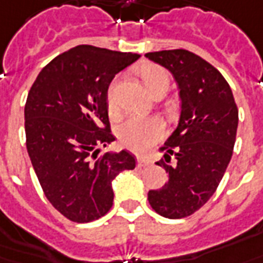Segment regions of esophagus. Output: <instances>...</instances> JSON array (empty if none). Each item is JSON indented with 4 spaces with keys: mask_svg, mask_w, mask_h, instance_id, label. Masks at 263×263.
I'll use <instances>...</instances> for the list:
<instances>
[{
    "mask_svg": "<svg viewBox=\"0 0 263 263\" xmlns=\"http://www.w3.org/2000/svg\"><path fill=\"white\" fill-rule=\"evenodd\" d=\"M138 161V166L139 167H145V166H149V164H152L151 159H147V157L145 156H139L137 159Z\"/></svg>",
    "mask_w": 263,
    "mask_h": 263,
    "instance_id": "34e87169",
    "label": "esophagus"
}]
</instances>
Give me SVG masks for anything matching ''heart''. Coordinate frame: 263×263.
Instances as JSON below:
<instances>
[{
    "instance_id": "1",
    "label": "heart",
    "mask_w": 263,
    "mask_h": 263,
    "mask_svg": "<svg viewBox=\"0 0 263 263\" xmlns=\"http://www.w3.org/2000/svg\"><path fill=\"white\" fill-rule=\"evenodd\" d=\"M141 78L143 85L152 95L164 90L170 85V75L164 68L147 64L141 69ZM116 85L112 83L108 93H107V103L108 110L111 114L117 112V102L114 96ZM118 139L122 146L131 149L134 152H143L147 147L155 145L157 141H160L164 135V124L156 117H129L121 125L118 126L117 131Z\"/></svg>"
}]
</instances>
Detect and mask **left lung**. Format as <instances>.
<instances>
[{
  "label": "left lung",
  "mask_w": 263,
  "mask_h": 263,
  "mask_svg": "<svg viewBox=\"0 0 263 263\" xmlns=\"http://www.w3.org/2000/svg\"><path fill=\"white\" fill-rule=\"evenodd\" d=\"M145 57L173 73L181 99L178 125L156 161L168 181L147 199L163 217L181 219L201 209L220 184L233 156L238 108L223 75L199 55L180 48Z\"/></svg>",
  "instance_id": "left-lung-1"
}]
</instances>
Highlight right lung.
<instances>
[{
  "label": "right lung",
  "mask_w": 263,
  "mask_h": 263,
  "mask_svg": "<svg viewBox=\"0 0 263 263\" xmlns=\"http://www.w3.org/2000/svg\"><path fill=\"white\" fill-rule=\"evenodd\" d=\"M141 57L95 46H77L48 62L25 104L26 147L44 195L67 219L97 220L110 211L111 182L135 168L129 152L100 147L110 131L107 90L112 78Z\"/></svg>",
  "instance_id": "obj_1"
}]
</instances>
